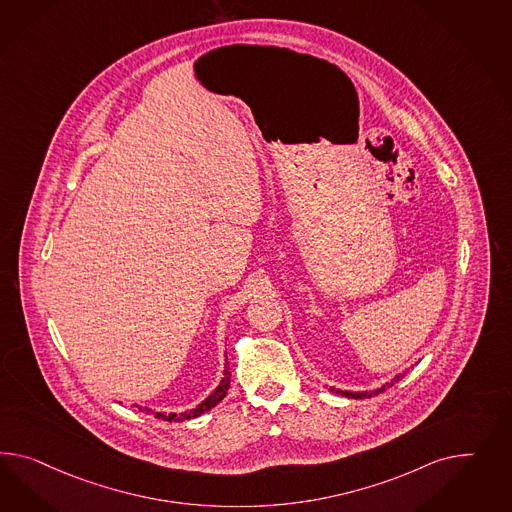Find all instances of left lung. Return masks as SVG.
Here are the masks:
<instances>
[{
	"label": "left lung",
	"mask_w": 512,
	"mask_h": 512,
	"mask_svg": "<svg viewBox=\"0 0 512 512\" xmlns=\"http://www.w3.org/2000/svg\"><path fill=\"white\" fill-rule=\"evenodd\" d=\"M397 380H401V374H399V376H395V378L391 380V384H386V386H382L380 389H376V391H367V393H350V391H339V389H337V393H341V395H345V397H350V399H365V397H373V395H378V393L386 391L387 387L393 386V382H397Z\"/></svg>",
	"instance_id": "8db88e82"
}]
</instances>
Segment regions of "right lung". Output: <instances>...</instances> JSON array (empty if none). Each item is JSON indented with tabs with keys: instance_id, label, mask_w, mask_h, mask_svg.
Masks as SVG:
<instances>
[{
	"instance_id": "add662e5",
	"label": "right lung",
	"mask_w": 512,
	"mask_h": 512,
	"mask_svg": "<svg viewBox=\"0 0 512 512\" xmlns=\"http://www.w3.org/2000/svg\"><path fill=\"white\" fill-rule=\"evenodd\" d=\"M229 384H231V373L225 369V376H223V380H221L220 386L214 389V393L212 395H208L205 401L201 402L199 406H195L194 410H190V412H184V414H164V412H152L154 417H160V419H164V421H186V419H194V417H199L201 414H205L208 412L210 408H214L218 402L227 395V389H229ZM141 408V406H139ZM147 412H151L149 408H145Z\"/></svg>"
}]
</instances>
